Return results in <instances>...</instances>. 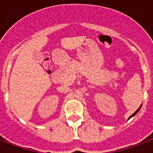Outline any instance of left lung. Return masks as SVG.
I'll return each mask as SVG.
<instances>
[{"label": "left lung", "mask_w": 153, "mask_h": 153, "mask_svg": "<svg viewBox=\"0 0 153 153\" xmlns=\"http://www.w3.org/2000/svg\"><path fill=\"white\" fill-rule=\"evenodd\" d=\"M141 106H140V107H139V108H138V109H137V111H135V112H134V114H133V115H130V117H129V119H128V120H130V118H132V117H133V116H134V115H136V114H137V112H138V111H139V110H140V108H141Z\"/></svg>", "instance_id": "obj_1"}]
</instances>
